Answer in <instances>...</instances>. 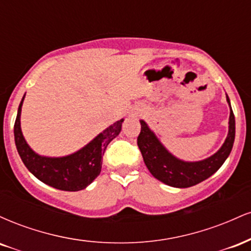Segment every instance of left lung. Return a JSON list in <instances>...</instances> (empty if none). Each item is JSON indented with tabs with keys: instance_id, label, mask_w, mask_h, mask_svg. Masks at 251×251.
Returning a JSON list of instances; mask_svg holds the SVG:
<instances>
[{
	"instance_id": "8db88e82",
	"label": "left lung",
	"mask_w": 251,
	"mask_h": 251,
	"mask_svg": "<svg viewBox=\"0 0 251 251\" xmlns=\"http://www.w3.org/2000/svg\"><path fill=\"white\" fill-rule=\"evenodd\" d=\"M226 101L230 106L229 97ZM142 129L137 144L142 152L144 163L154 178L174 188H190L208 179L223 165L229 157L235 140V116L230 106L229 132L222 148L206 159L200 162H184L178 159L164 148L153 132L144 120H140Z\"/></svg>"
}]
</instances>
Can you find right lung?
I'll return each instance as SVG.
<instances>
[{"instance_id":"right-lung-1","label":"right lung","mask_w":251,"mask_h":251,"mask_svg":"<svg viewBox=\"0 0 251 251\" xmlns=\"http://www.w3.org/2000/svg\"><path fill=\"white\" fill-rule=\"evenodd\" d=\"M25 97L20 102L14 125L17 152L22 162L37 179L63 191H79L88 186L101 171L102 157L107 145L122 131L124 119L103 129L81 150L65 157H43L35 153L25 142L21 131V108Z\"/></svg>"}]
</instances>
